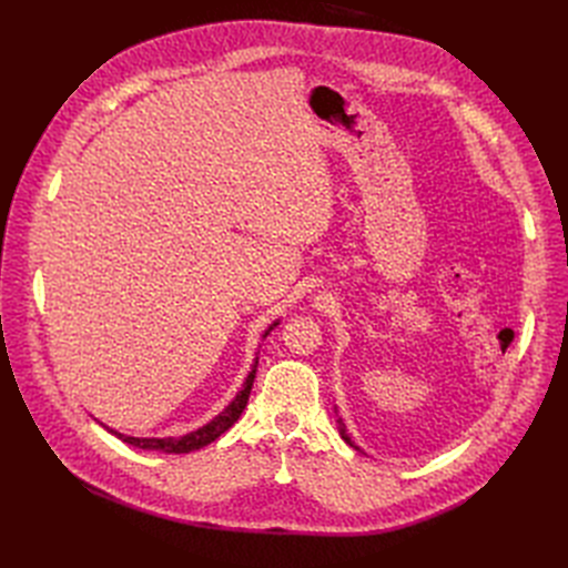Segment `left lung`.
I'll return each instance as SVG.
<instances>
[{
	"label": "left lung",
	"instance_id": "obj_1",
	"mask_svg": "<svg viewBox=\"0 0 568 568\" xmlns=\"http://www.w3.org/2000/svg\"><path fill=\"white\" fill-rule=\"evenodd\" d=\"M341 435H343V439H345L349 446H354V449H359V446H356V444L352 442V437L347 435V430H345V426H343V424H341Z\"/></svg>",
	"mask_w": 568,
	"mask_h": 568
}]
</instances>
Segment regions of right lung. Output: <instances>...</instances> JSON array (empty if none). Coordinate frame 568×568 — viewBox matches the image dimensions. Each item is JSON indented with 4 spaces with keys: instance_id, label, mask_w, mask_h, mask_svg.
<instances>
[{
    "instance_id": "obj_1",
    "label": "right lung",
    "mask_w": 568,
    "mask_h": 568,
    "mask_svg": "<svg viewBox=\"0 0 568 568\" xmlns=\"http://www.w3.org/2000/svg\"><path fill=\"white\" fill-rule=\"evenodd\" d=\"M274 326H268V332H272ZM255 371H257V362H255L253 371L248 373V377L244 382V389L236 394V398L227 405L225 412H221L214 422H209L206 426H202V428H197V430H193V433H189L184 437H129V435L114 433V430H110V433H114L122 442H126L131 446H138V449H144V452H161V454H191V452H197V449H202V446L219 439L225 430H230L236 424L239 416H242V412H244V407L248 403L251 389H253Z\"/></svg>"
}]
</instances>
